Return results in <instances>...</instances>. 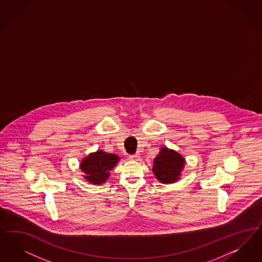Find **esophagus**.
I'll list each match as a JSON object with an SVG mask.
<instances>
[{
  "mask_svg": "<svg viewBox=\"0 0 262 262\" xmlns=\"http://www.w3.org/2000/svg\"><path fill=\"white\" fill-rule=\"evenodd\" d=\"M129 159L132 161H139V159H140V155H139V154H133V155H130V156H129Z\"/></svg>",
  "mask_w": 262,
  "mask_h": 262,
  "instance_id": "34e87169",
  "label": "esophagus"
}]
</instances>
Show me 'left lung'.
<instances>
[{
  "label": "left lung",
  "mask_w": 262,
  "mask_h": 262,
  "mask_svg": "<svg viewBox=\"0 0 262 262\" xmlns=\"http://www.w3.org/2000/svg\"><path fill=\"white\" fill-rule=\"evenodd\" d=\"M185 164V159L180 153L162 146L153 160L152 171L159 182L170 184L179 180Z\"/></svg>",
  "instance_id": "1"
}]
</instances>
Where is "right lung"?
<instances>
[{
    "label": "right lung",
    "mask_w": 262,
    "mask_h": 262,
    "mask_svg": "<svg viewBox=\"0 0 262 262\" xmlns=\"http://www.w3.org/2000/svg\"><path fill=\"white\" fill-rule=\"evenodd\" d=\"M119 156L114 153H108L102 149L92 152L82 159L80 169L84 172L85 181L93 185H101L107 181L111 170L116 167Z\"/></svg>",
    "instance_id": "1"
}]
</instances>
